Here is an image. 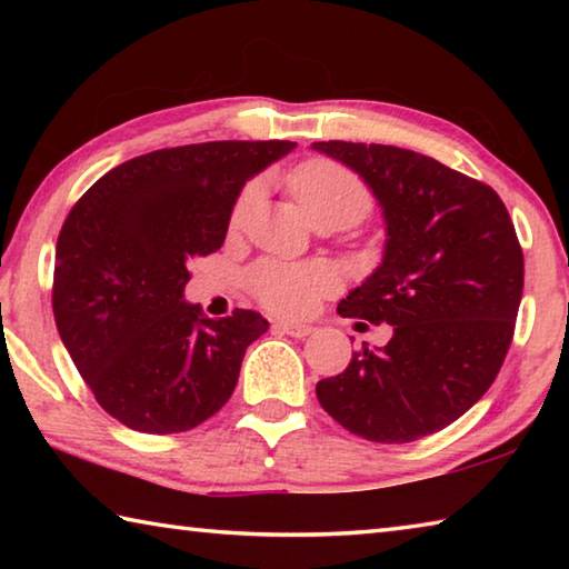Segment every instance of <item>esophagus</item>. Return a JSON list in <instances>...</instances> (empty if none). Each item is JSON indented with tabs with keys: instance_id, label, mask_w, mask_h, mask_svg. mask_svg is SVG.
<instances>
[{
	"instance_id": "34e87169",
	"label": "esophagus",
	"mask_w": 569,
	"mask_h": 569,
	"mask_svg": "<svg viewBox=\"0 0 569 569\" xmlns=\"http://www.w3.org/2000/svg\"><path fill=\"white\" fill-rule=\"evenodd\" d=\"M276 329L281 331V333L293 336V339H306V336H311V331H313L311 326H306V323H291V321H278Z\"/></svg>"
}]
</instances>
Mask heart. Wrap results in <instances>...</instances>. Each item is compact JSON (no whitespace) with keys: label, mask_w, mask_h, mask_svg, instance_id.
I'll list each match as a JSON object with an SVG mask.
<instances>
[{"label":"heart","mask_w":569,"mask_h":569,"mask_svg":"<svg viewBox=\"0 0 569 569\" xmlns=\"http://www.w3.org/2000/svg\"><path fill=\"white\" fill-rule=\"evenodd\" d=\"M291 188L311 223L319 218H349L356 223L371 210V196L363 182L333 160L303 162L291 176ZM258 190L261 186L256 180L240 190L233 223H240L248 216ZM339 286L341 273L326 261L288 263L266 258L248 271V288L256 301L281 316L311 313L321 298L339 291Z\"/></svg>","instance_id":"heart-1"}]
</instances>
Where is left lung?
<instances>
[{"mask_svg":"<svg viewBox=\"0 0 569 569\" xmlns=\"http://www.w3.org/2000/svg\"><path fill=\"white\" fill-rule=\"evenodd\" d=\"M313 150L359 172L387 218L383 261L339 313L393 326L316 397L361 439L435 435L485 397L512 343L525 286L512 218L492 188L421 152L343 140Z\"/></svg>","mask_w":569,"mask_h":569,"instance_id":"left-lung-1","label":"left lung"}]
</instances>
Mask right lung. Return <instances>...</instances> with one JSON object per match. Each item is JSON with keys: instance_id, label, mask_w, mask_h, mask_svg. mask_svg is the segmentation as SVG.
<instances>
[{"instance_id": "right-lung-1", "label": "right lung", "mask_w": 569, "mask_h": 569, "mask_svg": "<svg viewBox=\"0 0 569 569\" xmlns=\"http://www.w3.org/2000/svg\"><path fill=\"white\" fill-rule=\"evenodd\" d=\"M291 140L152 150L94 182L64 218L52 311L100 407L142 435L188 431L230 399L268 321L250 308L208 319L182 301L188 263L223 246L248 178Z\"/></svg>"}]
</instances>
